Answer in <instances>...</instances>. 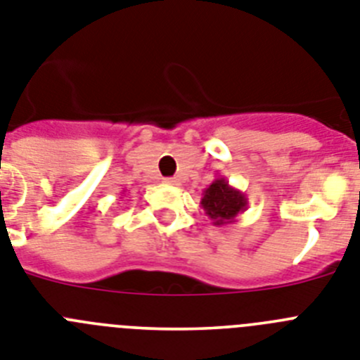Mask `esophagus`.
Listing matches in <instances>:
<instances>
[{
  "mask_svg": "<svg viewBox=\"0 0 360 360\" xmlns=\"http://www.w3.org/2000/svg\"><path fill=\"white\" fill-rule=\"evenodd\" d=\"M165 183L177 186V184H179V179H177V177H167V179H165Z\"/></svg>",
  "mask_w": 360,
  "mask_h": 360,
  "instance_id": "1",
  "label": "esophagus"
}]
</instances>
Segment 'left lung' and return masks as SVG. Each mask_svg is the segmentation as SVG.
Here are the masks:
<instances>
[{
    "label": "left lung",
    "mask_w": 360,
    "mask_h": 360,
    "mask_svg": "<svg viewBox=\"0 0 360 360\" xmlns=\"http://www.w3.org/2000/svg\"><path fill=\"white\" fill-rule=\"evenodd\" d=\"M201 206L215 226H224L237 221V215L248 208V199L240 190L228 183L226 177L217 176L208 188L202 190Z\"/></svg>",
    "instance_id": "8db88e82"
}]
</instances>
